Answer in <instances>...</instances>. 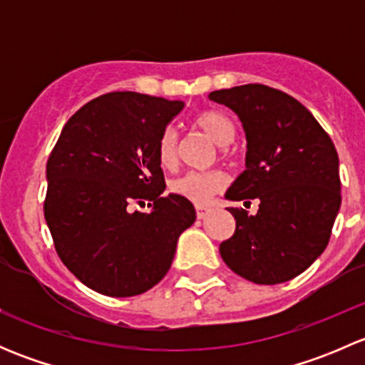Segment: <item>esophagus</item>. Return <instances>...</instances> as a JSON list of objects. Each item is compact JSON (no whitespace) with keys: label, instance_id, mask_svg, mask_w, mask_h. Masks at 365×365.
<instances>
[{"label":"esophagus","instance_id":"1","mask_svg":"<svg viewBox=\"0 0 365 365\" xmlns=\"http://www.w3.org/2000/svg\"><path fill=\"white\" fill-rule=\"evenodd\" d=\"M196 212H197V219H205V217L210 213V206L196 205Z\"/></svg>","mask_w":365,"mask_h":365}]
</instances>
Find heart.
Returning a JSON list of instances; mask_svg holds the SVG:
<instances>
[{"label":"heart","mask_w":365,"mask_h":365,"mask_svg":"<svg viewBox=\"0 0 365 365\" xmlns=\"http://www.w3.org/2000/svg\"><path fill=\"white\" fill-rule=\"evenodd\" d=\"M194 123L219 146L230 145L235 138V132H237L233 120L226 113L217 111V109L201 111L194 118ZM176 146H178V132L175 127H168L162 132L159 146H157V155H159V162L164 168L169 169L176 164V159H178ZM226 182V175L222 171H217V169L189 171L171 183V190L173 194L185 197L192 203L206 205L219 190L224 189Z\"/></svg>","instance_id":"1"}]
</instances>
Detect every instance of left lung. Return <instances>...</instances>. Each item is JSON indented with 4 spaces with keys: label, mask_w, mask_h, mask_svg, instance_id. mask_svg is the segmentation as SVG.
Instances as JSON below:
<instances>
[{
    "label": "left lung",
    "mask_w": 365,
    "mask_h": 365,
    "mask_svg": "<svg viewBox=\"0 0 365 365\" xmlns=\"http://www.w3.org/2000/svg\"><path fill=\"white\" fill-rule=\"evenodd\" d=\"M210 101L238 116L245 171L226 200H259L256 215L230 208L237 230L219 247L224 263L256 284H279L307 270L325 251L341 208L339 157L312 113L263 84L217 90Z\"/></svg>",
    "instance_id": "1"
}]
</instances>
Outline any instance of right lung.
Returning a JSON list of instances; mask_svg holds the SVG:
<instances>
[{"label": "right lung", "mask_w": 365, "mask_h": 365, "mask_svg": "<svg viewBox=\"0 0 365 365\" xmlns=\"http://www.w3.org/2000/svg\"><path fill=\"white\" fill-rule=\"evenodd\" d=\"M182 101L114 91L84 104L65 123L47 160L43 215L65 267L93 292L134 297L171 268L194 205L165 183L157 146ZM145 199L150 212L128 206Z\"/></svg>", "instance_id": "right-lung-1"}]
</instances>
